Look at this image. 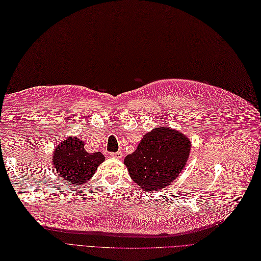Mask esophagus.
<instances>
[{
    "mask_svg": "<svg viewBox=\"0 0 261 261\" xmlns=\"http://www.w3.org/2000/svg\"><path fill=\"white\" fill-rule=\"evenodd\" d=\"M110 156L111 157H114V158H121L122 157V153H121V151H117V152H111L110 153Z\"/></svg>",
    "mask_w": 261,
    "mask_h": 261,
    "instance_id": "34e87169",
    "label": "esophagus"
}]
</instances>
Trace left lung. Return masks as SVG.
Here are the masks:
<instances>
[{
  "instance_id": "8db88e82",
  "label": "left lung",
  "mask_w": 261,
  "mask_h": 261,
  "mask_svg": "<svg viewBox=\"0 0 261 261\" xmlns=\"http://www.w3.org/2000/svg\"><path fill=\"white\" fill-rule=\"evenodd\" d=\"M191 142L179 131L160 127L146 133L137 150L124 158L131 178L144 191L169 186L185 168Z\"/></svg>"
}]
</instances>
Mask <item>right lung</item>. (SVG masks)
Instances as JSON below:
<instances>
[{
	"label": "right lung",
	"instance_id": "right-lung-1",
	"mask_svg": "<svg viewBox=\"0 0 261 261\" xmlns=\"http://www.w3.org/2000/svg\"><path fill=\"white\" fill-rule=\"evenodd\" d=\"M84 142L70 137L58 145L54 151L53 165L61 178L69 185H83L89 180L105 157L100 151L87 152Z\"/></svg>",
	"mask_w": 261,
	"mask_h": 261
}]
</instances>
